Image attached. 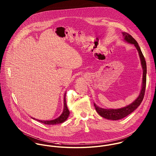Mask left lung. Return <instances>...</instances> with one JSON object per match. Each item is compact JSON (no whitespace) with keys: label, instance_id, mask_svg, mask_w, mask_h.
<instances>
[{"label":"left lung","instance_id":"1","mask_svg":"<svg viewBox=\"0 0 156 156\" xmlns=\"http://www.w3.org/2000/svg\"><path fill=\"white\" fill-rule=\"evenodd\" d=\"M123 36V40L131 44L134 45L137 50L138 51L141 65L143 69V78H142V89L139 97L130 105L120 109H104L98 106L94 103V106L98 114L102 117L111 120H118L125 118V117L129 115L133 111H134L141 104L145 95L146 83H147V64L144 56L141 51V49L137 43V42L128 33L126 32H122Z\"/></svg>","mask_w":156,"mask_h":156}]
</instances>
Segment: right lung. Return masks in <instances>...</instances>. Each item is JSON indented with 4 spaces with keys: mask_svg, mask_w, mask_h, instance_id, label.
Masks as SVG:
<instances>
[{
    "mask_svg": "<svg viewBox=\"0 0 156 156\" xmlns=\"http://www.w3.org/2000/svg\"><path fill=\"white\" fill-rule=\"evenodd\" d=\"M66 92L64 94V109H63V111L62 113L61 114V115L58 117V118L54 119V120H37V119H35L34 118H32L33 119H35L36 120L44 124L45 125H56V124H59V123H62L63 122H64L65 121L67 120V119H68L69 114H70V112L67 108V104H66Z\"/></svg>",
    "mask_w": 156,
    "mask_h": 156,
    "instance_id": "1",
    "label": "right lung"
}]
</instances>
